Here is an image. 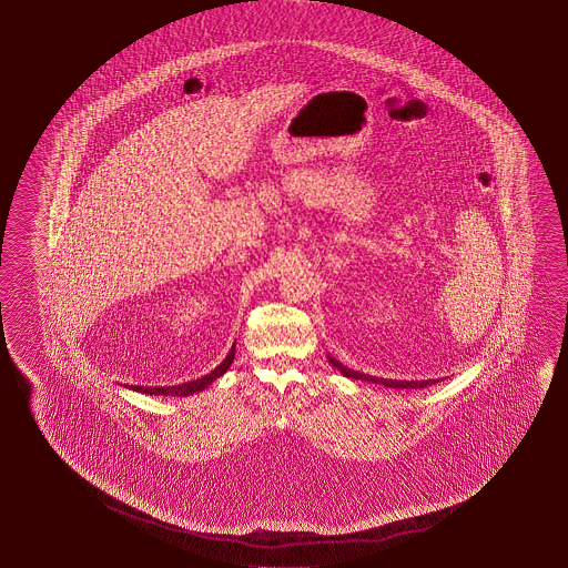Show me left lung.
<instances>
[{
    "label": "left lung",
    "instance_id": "left-lung-1",
    "mask_svg": "<svg viewBox=\"0 0 568 568\" xmlns=\"http://www.w3.org/2000/svg\"><path fill=\"white\" fill-rule=\"evenodd\" d=\"M331 361L332 366L334 368H338V371L346 376V378H354V381H364V382H374V384H384V386H388V388H410V390H416V388H426V386H433L438 382L436 381H388V378H376V376H371V374H362V372L351 371V368H346L344 364L336 361V358H328Z\"/></svg>",
    "mask_w": 568,
    "mask_h": 568
}]
</instances>
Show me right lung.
Segmentation results:
<instances>
[{
	"mask_svg": "<svg viewBox=\"0 0 568 568\" xmlns=\"http://www.w3.org/2000/svg\"><path fill=\"white\" fill-rule=\"evenodd\" d=\"M234 354H236V344L232 346V351L227 352L226 361L222 362L217 368L206 374V376H202V378H197V381L186 382V384H178V386H135V390L138 393L145 394H164V396H190V394L200 393V390H204L207 388L212 382L220 378L224 372L230 368V364L234 362Z\"/></svg>",
	"mask_w": 568,
	"mask_h": 568,
	"instance_id": "add662e5",
	"label": "right lung"
}]
</instances>
